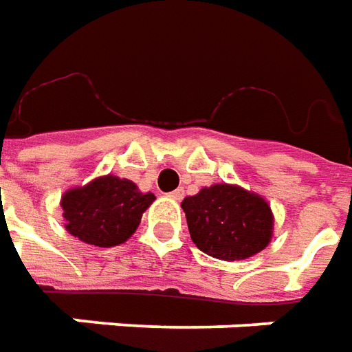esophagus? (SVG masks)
I'll return each instance as SVG.
<instances>
[{
	"label": "esophagus",
	"instance_id": "1",
	"mask_svg": "<svg viewBox=\"0 0 352 352\" xmlns=\"http://www.w3.org/2000/svg\"><path fill=\"white\" fill-rule=\"evenodd\" d=\"M184 193H186V191H184L182 188H178V189H174V191H170V193H168V197H170V199H174V201H182V199H184Z\"/></svg>",
	"mask_w": 352,
	"mask_h": 352
}]
</instances>
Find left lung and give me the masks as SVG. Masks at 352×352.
Here are the masks:
<instances>
[{
	"label": "left lung",
	"mask_w": 352,
	"mask_h": 352,
	"mask_svg": "<svg viewBox=\"0 0 352 352\" xmlns=\"http://www.w3.org/2000/svg\"><path fill=\"white\" fill-rule=\"evenodd\" d=\"M182 208L191 241L199 250L226 261L246 260L261 252L273 235V214L260 195L216 184L186 197Z\"/></svg>",
	"instance_id": "obj_1"
}]
</instances>
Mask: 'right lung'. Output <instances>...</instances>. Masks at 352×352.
<instances>
[{
    "mask_svg": "<svg viewBox=\"0 0 352 352\" xmlns=\"http://www.w3.org/2000/svg\"><path fill=\"white\" fill-rule=\"evenodd\" d=\"M153 201V193H140L131 180L108 174L85 188L66 191L60 204L72 235L87 244L109 248L124 243L136 231L142 214Z\"/></svg>",
    "mask_w": 352,
    "mask_h": 352,
    "instance_id": "obj_1",
    "label": "right lung"
}]
</instances>
